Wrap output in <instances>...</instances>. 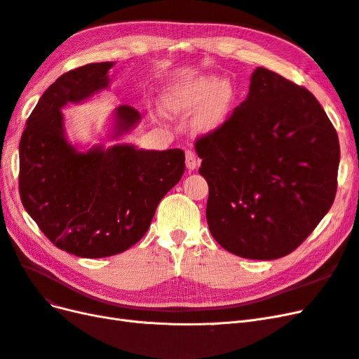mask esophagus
Listing matches in <instances>:
<instances>
[{
    "label": "esophagus",
    "mask_w": 359,
    "mask_h": 359,
    "mask_svg": "<svg viewBox=\"0 0 359 359\" xmlns=\"http://www.w3.org/2000/svg\"><path fill=\"white\" fill-rule=\"evenodd\" d=\"M199 165V158L196 157V154L193 151H186V166L189 170H194Z\"/></svg>",
    "instance_id": "34e87169"
}]
</instances>
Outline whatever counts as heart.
Instances as JSON below:
<instances>
[{
	"mask_svg": "<svg viewBox=\"0 0 359 359\" xmlns=\"http://www.w3.org/2000/svg\"><path fill=\"white\" fill-rule=\"evenodd\" d=\"M235 95V88L229 81L202 76L186 86L170 90L165 97V103L172 111L201 106L194 116V127L201 132H212L229 118Z\"/></svg>",
	"mask_w": 359,
	"mask_h": 359,
	"instance_id": "heart-1",
	"label": "heart"
}]
</instances>
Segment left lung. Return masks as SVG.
Listing matches in <instances>:
<instances>
[{"mask_svg":"<svg viewBox=\"0 0 359 359\" xmlns=\"http://www.w3.org/2000/svg\"><path fill=\"white\" fill-rule=\"evenodd\" d=\"M208 182L206 222L240 257L293 252L335 198L339 136L309 90L256 67L247 99L215 132L196 140Z\"/></svg>","mask_w":359,"mask_h":359,"instance_id":"8db88e82","label":"left lung"}]
</instances>
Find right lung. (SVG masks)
<instances>
[{
	"label": "right lung",
	"mask_w": 359,
	"mask_h": 359,
	"mask_svg": "<svg viewBox=\"0 0 359 359\" xmlns=\"http://www.w3.org/2000/svg\"><path fill=\"white\" fill-rule=\"evenodd\" d=\"M115 62L70 70L43 93L19 144V193L40 231L64 252L107 257L126 252L149 229L157 205L184 173V151L132 144L81 149L67 139L62 107L109 88ZM128 104L112 112L107 139L137 127Z\"/></svg>",
	"instance_id": "obj_1"
}]
</instances>
